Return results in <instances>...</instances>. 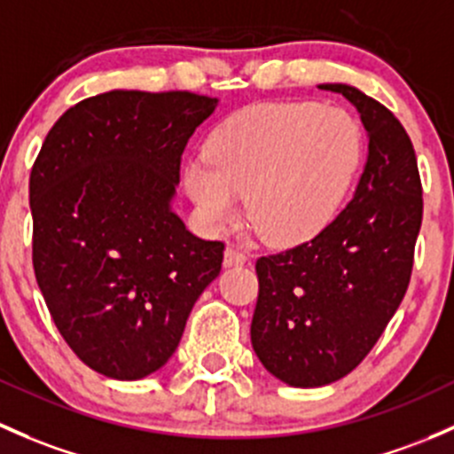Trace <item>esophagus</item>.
<instances>
[{
  "label": "esophagus",
  "mask_w": 454,
  "mask_h": 454,
  "mask_svg": "<svg viewBox=\"0 0 454 454\" xmlns=\"http://www.w3.org/2000/svg\"><path fill=\"white\" fill-rule=\"evenodd\" d=\"M247 261L246 252H241L239 247L235 246H228L226 252H223V265L232 267V265H243Z\"/></svg>",
  "instance_id": "34e87169"
}]
</instances>
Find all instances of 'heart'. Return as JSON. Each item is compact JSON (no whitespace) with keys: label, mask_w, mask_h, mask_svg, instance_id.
<instances>
[{"label":"heart","mask_w":454,"mask_h":454,"mask_svg":"<svg viewBox=\"0 0 454 454\" xmlns=\"http://www.w3.org/2000/svg\"><path fill=\"white\" fill-rule=\"evenodd\" d=\"M364 160L352 114L315 102H270L223 119L207 141V160L184 169V187L211 226L239 215L267 243L317 235L341 208Z\"/></svg>","instance_id":"b5f03b06"}]
</instances>
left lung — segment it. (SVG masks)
Segmentation results:
<instances>
[{
  "label": "left lung",
  "instance_id": "left-lung-1",
  "mask_svg": "<svg viewBox=\"0 0 454 454\" xmlns=\"http://www.w3.org/2000/svg\"><path fill=\"white\" fill-rule=\"evenodd\" d=\"M367 160L346 208L313 239L256 261L252 348L291 387H322L350 374L398 311L422 226V184L411 139L380 102L350 84Z\"/></svg>",
  "mask_w": 454,
  "mask_h": 454
}]
</instances>
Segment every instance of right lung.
Listing matches in <instances>:
<instances>
[{"instance_id":"add662e5","label":"right lung","mask_w":454,"mask_h":454,"mask_svg":"<svg viewBox=\"0 0 454 454\" xmlns=\"http://www.w3.org/2000/svg\"><path fill=\"white\" fill-rule=\"evenodd\" d=\"M217 102L99 93L60 114L32 167L38 289L71 350L108 379L160 370L222 270L223 243L195 237L171 208L184 147Z\"/></svg>"}]
</instances>
